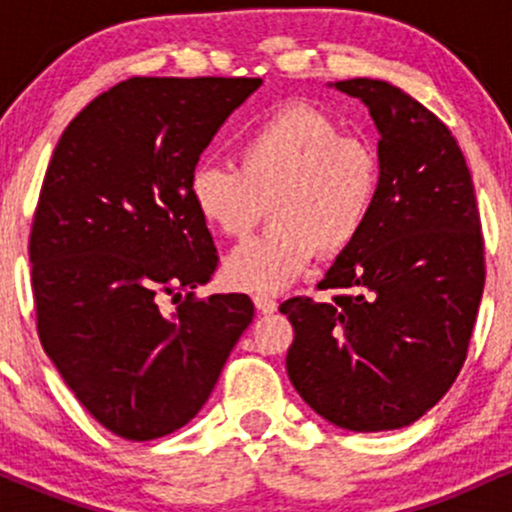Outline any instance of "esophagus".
<instances>
[{
	"label": "esophagus",
	"mask_w": 512,
	"mask_h": 512,
	"mask_svg": "<svg viewBox=\"0 0 512 512\" xmlns=\"http://www.w3.org/2000/svg\"><path fill=\"white\" fill-rule=\"evenodd\" d=\"M252 303H255V308L264 315L274 313V310H276V301L272 296H255V298H252Z\"/></svg>",
	"instance_id": "obj_1"
}]
</instances>
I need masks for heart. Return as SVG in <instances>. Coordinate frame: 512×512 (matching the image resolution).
<instances>
[{
    "mask_svg": "<svg viewBox=\"0 0 512 512\" xmlns=\"http://www.w3.org/2000/svg\"><path fill=\"white\" fill-rule=\"evenodd\" d=\"M187 192L197 216L226 238H245L264 216L262 236L228 255V284L279 291L315 252L337 257L356 243L380 192V158L363 139L308 105L262 117L238 146V168L202 163Z\"/></svg>",
    "mask_w": 512,
    "mask_h": 512,
    "instance_id": "heart-1",
    "label": "heart"
}]
</instances>
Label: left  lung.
Returning a JSON list of instances; mask_svg holds the SVG:
<instances>
[{
	"label": "left lung",
	"instance_id": "8db88e82",
	"mask_svg": "<svg viewBox=\"0 0 512 512\" xmlns=\"http://www.w3.org/2000/svg\"><path fill=\"white\" fill-rule=\"evenodd\" d=\"M380 132V192L349 250L320 281L330 303L293 296L286 370L317 414L346 431L414 424L460 375L484 291L472 175L450 129L402 88L334 84Z\"/></svg>",
	"mask_w": 512,
	"mask_h": 512
}]
</instances>
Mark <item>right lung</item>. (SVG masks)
Returning <instances> with one entry per match:
<instances>
[{"label":"right lung","instance_id":"right-lung-1","mask_svg":"<svg viewBox=\"0 0 512 512\" xmlns=\"http://www.w3.org/2000/svg\"><path fill=\"white\" fill-rule=\"evenodd\" d=\"M260 84L132 76L52 151L28 240L35 327L76 399L125 440L185 426L255 315L245 293L195 296L219 255L187 180Z\"/></svg>","mask_w":512,"mask_h":512}]
</instances>
